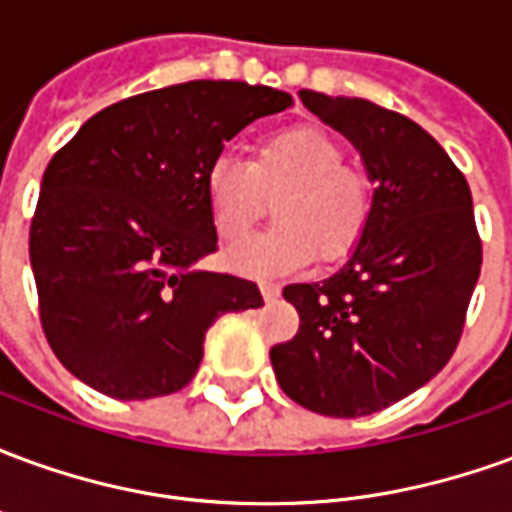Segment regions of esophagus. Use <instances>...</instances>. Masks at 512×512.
Returning a JSON list of instances; mask_svg holds the SVG:
<instances>
[{
	"label": "esophagus",
	"mask_w": 512,
	"mask_h": 512,
	"mask_svg": "<svg viewBox=\"0 0 512 512\" xmlns=\"http://www.w3.org/2000/svg\"><path fill=\"white\" fill-rule=\"evenodd\" d=\"M260 293H263V299L266 301H274V299H279L282 288H279L277 282H260Z\"/></svg>",
	"instance_id": "esophagus-1"
}]
</instances>
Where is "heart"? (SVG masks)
Masks as SVG:
<instances>
[{
    "instance_id": "1",
    "label": "heart",
    "mask_w": 512,
    "mask_h": 512,
    "mask_svg": "<svg viewBox=\"0 0 512 512\" xmlns=\"http://www.w3.org/2000/svg\"><path fill=\"white\" fill-rule=\"evenodd\" d=\"M274 202L277 227L233 249L230 263L249 277H285L310 263L345 257L370 222V180L343 164V147L312 126L282 128L257 142L249 164L213 158L205 172V202L224 244L241 241Z\"/></svg>"
}]
</instances>
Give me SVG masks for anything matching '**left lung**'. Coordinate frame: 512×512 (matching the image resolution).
Segmentation results:
<instances>
[{"label": "left lung", "instance_id": "8db88e82", "mask_svg": "<svg viewBox=\"0 0 512 512\" xmlns=\"http://www.w3.org/2000/svg\"><path fill=\"white\" fill-rule=\"evenodd\" d=\"M356 147L370 222L332 277L282 290L299 334L271 348L282 392L326 417H367L425 386L461 340L483 246L472 191L414 120L365 98L301 90Z\"/></svg>", "mask_w": 512, "mask_h": 512}]
</instances>
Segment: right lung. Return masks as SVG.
<instances>
[{
    "label": "right lung",
    "instance_id": "1",
    "mask_svg": "<svg viewBox=\"0 0 512 512\" xmlns=\"http://www.w3.org/2000/svg\"><path fill=\"white\" fill-rule=\"evenodd\" d=\"M293 98L246 82L172 84L106 106L51 158L29 227L40 323L73 376L115 400L172 395L255 282L200 268L216 252L205 172L241 128Z\"/></svg>",
    "mask_w": 512,
    "mask_h": 512
}]
</instances>
